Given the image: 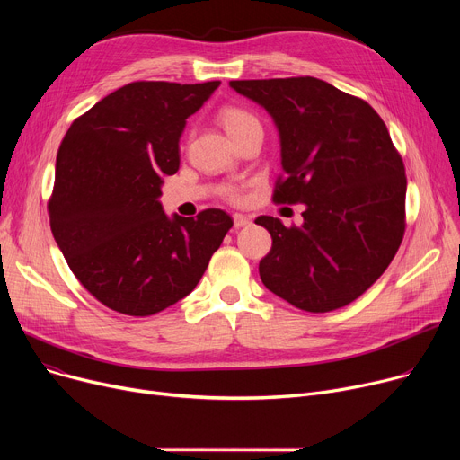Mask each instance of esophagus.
Instances as JSON below:
<instances>
[{
  "mask_svg": "<svg viewBox=\"0 0 460 460\" xmlns=\"http://www.w3.org/2000/svg\"><path fill=\"white\" fill-rule=\"evenodd\" d=\"M233 224H234V227H236V229H240V227H244V226L252 224V217H250V216H244V214H240V212H236V214H233Z\"/></svg>",
  "mask_w": 460,
  "mask_h": 460,
  "instance_id": "34e87169",
  "label": "esophagus"
}]
</instances>
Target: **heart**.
<instances>
[{
    "instance_id": "1",
    "label": "heart",
    "mask_w": 460,
    "mask_h": 460,
    "mask_svg": "<svg viewBox=\"0 0 460 460\" xmlns=\"http://www.w3.org/2000/svg\"><path fill=\"white\" fill-rule=\"evenodd\" d=\"M217 117H220L224 128L227 130V134L233 139L236 136L243 134L244 130H248L250 127L259 125V120L250 111H246L244 108H238V106H226V108H222L220 113H217ZM227 198L229 199H238L236 188H229L227 190Z\"/></svg>"
}]
</instances>
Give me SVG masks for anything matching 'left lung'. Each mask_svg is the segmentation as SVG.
I'll return each mask as SVG.
<instances>
[{
	"label": "left lung",
	"mask_w": 460,
	"mask_h": 460,
	"mask_svg": "<svg viewBox=\"0 0 460 460\" xmlns=\"http://www.w3.org/2000/svg\"><path fill=\"white\" fill-rule=\"evenodd\" d=\"M229 85L279 132L274 201L305 207L300 227L255 220L272 236L259 262L264 287L311 313L350 304L388 269L404 234V164L388 128L366 101L311 76Z\"/></svg>",
	"instance_id": "8db88e82"
}]
</instances>
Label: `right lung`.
Masks as SVG:
<instances>
[{
	"instance_id": "add662e5",
	"label": "right lung",
	"mask_w": 460,
	"mask_h": 460,
	"mask_svg": "<svg viewBox=\"0 0 460 460\" xmlns=\"http://www.w3.org/2000/svg\"><path fill=\"white\" fill-rule=\"evenodd\" d=\"M220 82H134L66 130L48 201L50 227L70 270L106 307L147 317L188 296L233 227L207 208L169 217L162 177L179 172L186 119Z\"/></svg>"
}]
</instances>
